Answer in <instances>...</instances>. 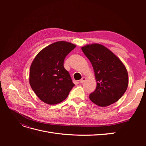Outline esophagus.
Here are the masks:
<instances>
[{
	"instance_id": "34e87169",
	"label": "esophagus",
	"mask_w": 146,
	"mask_h": 146,
	"mask_svg": "<svg viewBox=\"0 0 146 146\" xmlns=\"http://www.w3.org/2000/svg\"><path fill=\"white\" fill-rule=\"evenodd\" d=\"M86 80V78L85 77H82L81 80H80V83H83V82H85Z\"/></svg>"
}]
</instances>
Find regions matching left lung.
I'll return each instance as SVG.
<instances>
[{
	"mask_svg": "<svg viewBox=\"0 0 146 146\" xmlns=\"http://www.w3.org/2000/svg\"><path fill=\"white\" fill-rule=\"evenodd\" d=\"M94 69L97 86L90 100L100 107L115 103L125 93L129 84L127 70L122 61L108 48L99 44L82 47Z\"/></svg>",
	"mask_w": 146,
	"mask_h": 146,
	"instance_id": "left-lung-1",
	"label": "left lung"
}]
</instances>
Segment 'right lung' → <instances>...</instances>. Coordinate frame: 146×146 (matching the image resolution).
<instances>
[{
  "instance_id": "obj_1",
  "label": "right lung",
  "mask_w": 146,
  "mask_h": 146,
  "mask_svg": "<svg viewBox=\"0 0 146 146\" xmlns=\"http://www.w3.org/2000/svg\"><path fill=\"white\" fill-rule=\"evenodd\" d=\"M76 47L69 42L57 41L43 48L33 60L30 69V85L44 103L61 102L74 86L63 64L66 56Z\"/></svg>"
}]
</instances>
